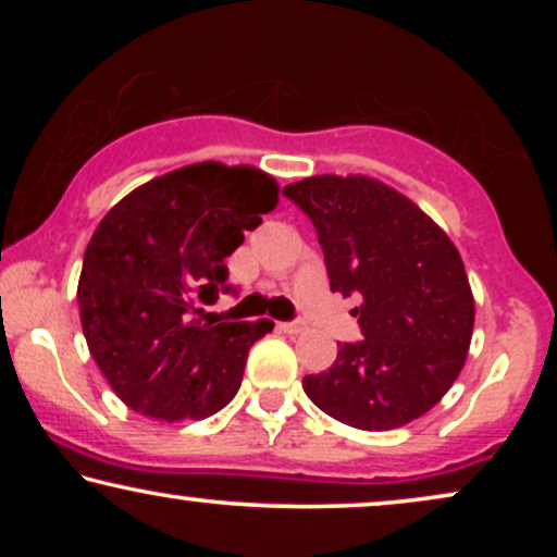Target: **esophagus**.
<instances>
[{"instance_id":"esophagus-1","label":"esophagus","mask_w":557,"mask_h":557,"mask_svg":"<svg viewBox=\"0 0 557 557\" xmlns=\"http://www.w3.org/2000/svg\"><path fill=\"white\" fill-rule=\"evenodd\" d=\"M278 330L286 332V334H301L304 332V324L301 322H281Z\"/></svg>"}]
</instances>
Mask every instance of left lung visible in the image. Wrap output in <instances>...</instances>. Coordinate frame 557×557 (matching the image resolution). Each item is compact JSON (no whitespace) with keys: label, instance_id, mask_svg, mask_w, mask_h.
<instances>
[{"label":"left lung","instance_id":"obj_1","mask_svg":"<svg viewBox=\"0 0 557 557\" xmlns=\"http://www.w3.org/2000/svg\"><path fill=\"white\" fill-rule=\"evenodd\" d=\"M311 218L332 292L360 296L362 337L304 377L326 416L362 431L400 429L436 406L467 362L474 294L451 238L413 200L364 174L284 187Z\"/></svg>","mask_w":557,"mask_h":557}]
</instances>
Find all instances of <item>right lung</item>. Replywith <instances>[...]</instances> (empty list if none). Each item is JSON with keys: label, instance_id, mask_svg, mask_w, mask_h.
I'll use <instances>...</instances> for the list:
<instances>
[{"label": "right lung", "instance_id": "obj_1", "mask_svg": "<svg viewBox=\"0 0 557 557\" xmlns=\"http://www.w3.org/2000/svg\"><path fill=\"white\" fill-rule=\"evenodd\" d=\"M276 205L271 174L197 162L136 187L98 223L78 278L81 324L136 413L202 421L235 398L248 349L273 322H202L197 304L231 288L225 258Z\"/></svg>", "mask_w": 557, "mask_h": 557}]
</instances>
